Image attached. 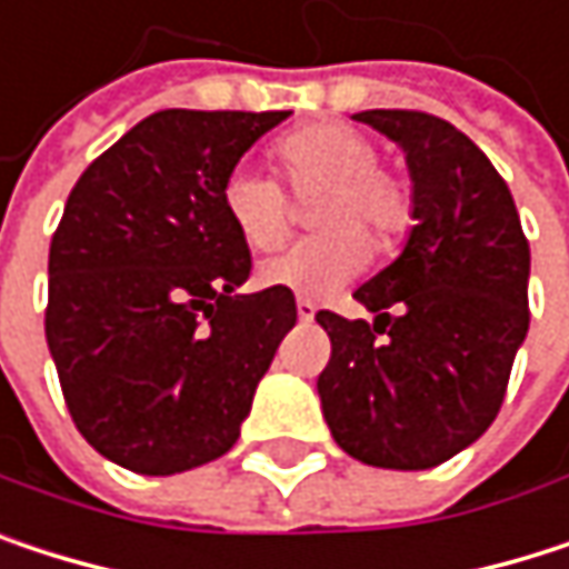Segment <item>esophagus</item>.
Returning <instances> with one entry per match:
<instances>
[{
	"mask_svg": "<svg viewBox=\"0 0 569 569\" xmlns=\"http://www.w3.org/2000/svg\"><path fill=\"white\" fill-rule=\"evenodd\" d=\"M315 315H318V305L311 298H298V318L301 321H315Z\"/></svg>",
	"mask_w": 569,
	"mask_h": 569,
	"instance_id": "34e87169",
	"label": "esophagus"
}]
</instances>
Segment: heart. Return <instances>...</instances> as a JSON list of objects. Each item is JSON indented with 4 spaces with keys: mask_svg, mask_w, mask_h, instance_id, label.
<instances>
[{
    "mask_svg": "<svg viewBox=\"0 0 569 569\" xmlns=\"http://www.w3.org/2000/svg\"><path fill=\"white\" fill-rule=\"evenodd\" d=\"M278 168L295 194H318V231L258 264L264 288L321 298L348 284L375 251H391L415 221L411 188L381 168V148L361 129L315 122L274 144ZM221 208L251 251L274 248L291 221L284 188L254 164H234L221 181Z\"/></svg>",
    "mask_w": 569,
    "mask_h": 569,
    "instance_id": "heart-1",
    "label": "heart"
}]
</instances>
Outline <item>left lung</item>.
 Returning <instances> with one entry per match:
<instances>
[{"mask_svg": "<svg viewBox=\"0 0 569 569\" xmlns=\"http://www.w3.org/2000/svg\"><path fill=\"white\" fill-rule=\"evenodd\" d=\"M355 119L405 148L415 228L355 291L375 321L318 311L331 338L321 411L355 460L427 470L470 447L503 405L530 328V244L507 181L450 122L408 109Z\"/></svg>", "mask_w": 569, "mask_h": 569, "instance_id": "8db88e82", "label": "left lung"}]
</instances>
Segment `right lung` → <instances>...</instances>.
Returning <instances> with one entry per match:
<instances>
[{
    "mask_svg": "<svg viewBox=\"0 0 569 569\" xmlns=\"http://www.w3.org/2000/svg\"><path fill=\"white\" fill-rule=\"evenodd\" d=\"M291 112L164 109L76 181L49 248L46 341L79 433L168 477L228 453L295 295H238L248 244L221 208L238 158Z\"/></svg>",
    "mask_w": 569,
    "mask_h": 569,
    "instance_id": "add662e5",
    "label": "right lung"
}]
</instances>
